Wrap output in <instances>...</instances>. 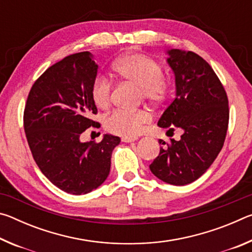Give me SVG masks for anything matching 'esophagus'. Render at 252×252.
Wrapping results in <instances>:
<instances>
[{"mask_svg": "<svg viewBox=\"0 0 252 252\" xmlns=\"http://www.w3.org/2000/svg\"><path fill=\"white\" fill-rule=\"evenodd\" d=\"M122 142H126V143H130V142H134L135 140H138L136 138H122Z\"/></svg>", "mask_w": 252, "mask_h": 252, "instance_id": "obj_1", "label": "esophagus"}]
</instances>
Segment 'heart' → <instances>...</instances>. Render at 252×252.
Returning <instances> with one entry per match:
<instances>
[{
    "mask_svg": "<svg viewBox=\"0 0 252 252\" xmlns=\"http://www.w3.org/2000/svg\"><path fill=\"white\" fill-rule=\"evenodd\" d=\"M116 78L139 88L140 96L147 103L158 106L163 103L169 93V84L162 78V69L155 60L140 53H130L119 58L112 64ZM112 85L104 76L97 75L91 84V99L97 108L110 104ZM150 122V114L144 110L133 112L114 111L104 119V127L110 133L135 138Z\"/></svg>",
    "mask_w": 252,
    "mask_h": 252,
    "instance_id": "1",
    "label": "heart"
}]
</instances>
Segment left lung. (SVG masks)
<instances>
[{
	"mask_svg": "<svg viewBox=\"0 0 252 252\" xmlns=\"http://www.w3.org/2000/svg\"><path fill=\"white\" fill-rule=\"evenodd\" d=\"M168 64L176 78V97L158 126L168 132L182 131L179 141L170 139L150 164L160 180L185 186L207 171L223 147L229 123L228 96L209 63L191 51H168ZM167 132V134H168ZM159 143L165 144L163 140Z\"/></svg>",
	"mask_w": 252,
	"mask_h": 252,
	"instance_id": "obj_1",
	"label": "left lung"
}]
</instances>
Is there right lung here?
Returning <instances> with one entry per match:
<instances>
[{
    "instance_id": "1",
    "label": "right lung",
    "mask_w": 252,
    "mask_h": 252,
    "mask_svg": "<svg viewBox=\"0 0 252 252\" xmlns=\"http://www.w3.org/2000/svg\"><path fill=\"white\" fill-rule=\"evenodd\" d=\"M97 64L88 51L71 54L50 66L32 85L24 109V131L42 173L59 189L85 194L110 173L111 156L120 138L81 142L80 135L99 123L91 99Z\"/></svg>"
}]
</instances>
